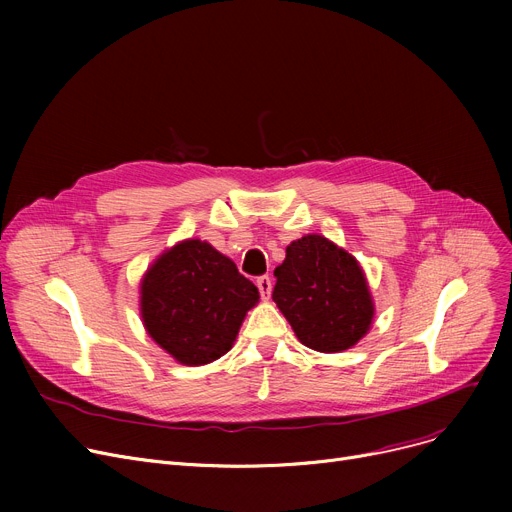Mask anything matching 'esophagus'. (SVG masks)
I'll return each instance as SVG.
<instances>
[{"label":"esophagus","mask_w":512,"mask_h":512,"mask_svg":"<svg viewBox=\"0 0 512 512\" xmlns=\"http://www.w3.org/2000/svg\"><path fill=\"white\" fill-rule=\"evenodd\" d=\"M257 288H259V294H261L263 301L270 299V294H272V280L270 278H267V276L257 278Z\"/></svg>","instance_id":"esophagus-1"}]
</instances>
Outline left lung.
Returning <instances> with one entry per match:
<instances>
[{
    "label": "left lung",
    "mask_w": 512,
    "mask_h": 512,
    "mask_svg": "<svg viewBox=\"0 0 512 512\" xmlns=\"http://www.w3.org/2000/svg\"><path fill=\"white\" fill-rule=\"evenodd\" d=\"M274 276V303L301 344L317 353H342L369 332L375 305L363 267L330 238L292 240Z\"/></svg>",
    "instance_id": "obj_1"
}]
</instances>
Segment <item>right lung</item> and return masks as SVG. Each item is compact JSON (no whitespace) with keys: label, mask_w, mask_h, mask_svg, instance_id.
Segmentation results:
<instances>
[{"label":"right lung","mask_w":512,"mask_h":512,"mask_svg":"<svg viewBox=\"0 0 512 512\" xmlns=\"http://www.w3.org/2000/svg\"><path fill=\"white\" fill-rule=\"evenodd\" d=\"M141 319L147 334L178 363L207 365L226 355L257 286L207 240L186 238L161 253L141 278Z\"/></svg>","instance_id":"add662e5"}]
</instances>
